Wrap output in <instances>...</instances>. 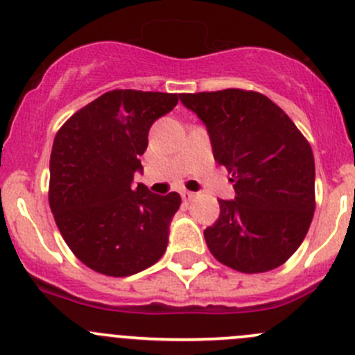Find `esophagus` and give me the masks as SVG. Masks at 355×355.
<instances>
[{
	"mask_svg": "<svg viewBox=\"0 0 355 355\" xmlns=\"http://www.w3.org/2000/svg\"><path fill=\"white\" fill-rule=\"evenodd\" d=\"M194 198H196L194 192H189V191H184V192H182V199H184L185 202H191V200L194 199Z\"/></svg>",
	"mask_w": 355,
	"mask_h": 355,
	"instance_id": "34e87169",
	"label": "esophagus"
}]
</instances>
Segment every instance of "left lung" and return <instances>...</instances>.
<instances>
[{
    "instance_id": "left-lung-1",
    "label": "left lung",
    "mask_w": 355,
    "mask_h": 355,
    "mask_svg": "<svg viewBox=\"0 0 355 355\" xmlns=\"http://www.w3.org/2000/svg\"><path fill=\"white\" fill-rule=\"evenodd\" d=\"M207 128L214 161L232 175L235 199L204 230L211 254L242 273L282 266L314 214V156L288 114L259 92L180 94Z\"/></svg>"
}]
</instances>
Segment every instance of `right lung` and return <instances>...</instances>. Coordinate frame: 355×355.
Returning <instances> with one entry per match:
<instances>
[{
    "mask_svg": "<svg viewBox=\"0 0 355 355\" xmlns=\"http://www.w3.org/2000/svg\"><path fill=\"white\" fill-rule=\"evenodd\" d=\"M178 96L116 89L78 110L56 134L49 159V206L71 252L91 270L130 277L168 245L180 196L134 184L157 118Z\"/></svg>",
    "mask_w": 355,
    "mask_h": 355,
    "instance_id": "obj_1",
    "label": "right lung"
}]
</instances>
